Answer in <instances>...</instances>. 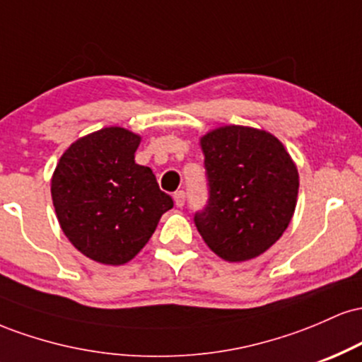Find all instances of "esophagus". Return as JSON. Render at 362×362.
<instances>
[{"label":"esophagus","mask_w":362,"mask_h":362,"mask_svg":"<svg viewBox=\"0 0 362 362\" xmlns=\"http://www.w3.org/2000/svg\"><path fill=\"white\" fill-rule=\"evenodd\" d=\"M173 201H175L177 207H182L185 204V192L184 190H177L175 194H173Z\"/></svg>","instance_id":"esophagus-1"}]
</instances>
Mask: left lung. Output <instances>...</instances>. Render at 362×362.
<instances>
[{"label":"left lung","mask_w":362,"mask_h":362,"mask_svg":"<svg viewBox=\"0 0 362 362\" xmlns=\"http://www.w3.org/2000/svg\"><path fill=\"white\" fill-rule=\"evenodd\" d=\"M207 204L194 214L207 247L228 262L259 257L272 247L294 214L298 170L272 134L224 126L201 139Z\"/></svg>","instance_id":"left-lung-1"}]
</instances>
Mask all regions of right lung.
<instances>
[{
    "mask_svg": "<svg viewBox=\"0 0 362 362\" xmlns=\"http://www.w3.org/2000/svg\"><path fill=\"white\" fill-rule=\"evenodd\" d=\"M139 141L122 127L100 129L73 143L54 170L51 194L62 231L100 264L134 259L173 207L151 168L134 161Z\"/></svg>",
    "mask_w": 362,
    "mask_h": 362,
    "instance_id": "add662e5",
    "label": "right lung"
}]
</instances>
